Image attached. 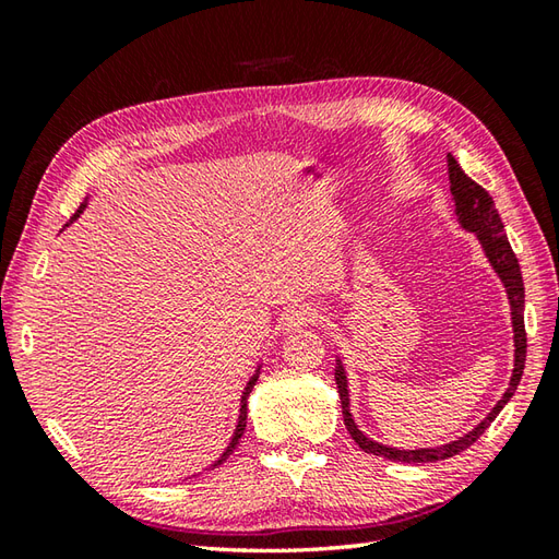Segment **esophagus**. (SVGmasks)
Masks as SVG:
<instances>
[{"instance_id":"obj_1","label":"esophagus","mask_w":559,"mask_h":559,"mask_svg":"<svg viewBox=\"0 0 559 559\" xmlns=\"http://www.w3.org/2000/svg\"><path fill=\"white\" fill-rule=\"evenodd\" d=\"M319 319V312L314 310V307L310 305H293L286 310V314H283V326H286L288 331L293 329H302L307 324H314Z\"/></svg>"}]
</instances>
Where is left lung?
Returning a JSON list of instances; mask_svg holds the SVG:
<instances>
[{"mask_svg": "<svg viewBox=\"0 0 559 559\" xmlns=\"http://www.w3.org/2000/svg\"><path fill=\"white\" fill-rule=\"evenodd\" d=\"M447 163H449L451 197H454L456 218L461 223V228H466L468 233L478 237L485 257H488L490 266L495 269V273L502 281V286L507 288L509 307H512V326H514V372H512V379H509L504 396L497 401V406L488 413V418L473 427L471 432H466L463 437L454 439V442L442 444V447L396 449V447L379 444V442H374V439L365 437L358 430V425H355L353 415H350L348 377H346V370H343L341 360H336V384H338V396H341V408H343V423H346L350 437L355 439V444H358L362 451H367V454H374V456H384L389 461L432 463V461L451 459V456L461 454V451H466L485 430H488L490 423L507 406V401L514 396V391L521 382V374H524V365H526V329H524V298L526 295H524V278H521L519 259L512 252V245H509V240H507L504 225H502L500 213H497V209H495L492 197L461 170V165L456 163L454 156H447Z\"/></svg>", "mask_w": 559, "mask_h": 559, "instance_id": "1", "label": "left lung"}]
</instances>
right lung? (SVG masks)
Instances as JSON below:
<instances>
[{
  "mask_svg": "<svg viewBox=\"0 0 559 559\" xmlns=\"http://www.w3.org/2000/svg\"><path fill=\"white\" fill-rule=\"evenodd\" d=\"M86 209V201H83V204L79 206V211L74 213V216H71V221H76L79 216H81V211ZM257 379H259V367H257V372L252 374V379H249L247 382V386H245V391H242V401H240V418H237V425H235V435H233V439H230V444H228V449L223 451L221 454V459L218 461H213L211 463V468H216V466H221V463L228 459L230 454H233V449L240 444V439H242V435H245V427H247V396L252 394V389H254V384H257Z\"/></svg>",
  "mask_w": 559,
  "mask_h": 559,
  "instance_id": "1",
  "label": "right lung"
}]
</instances>
